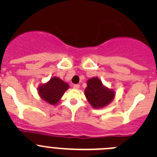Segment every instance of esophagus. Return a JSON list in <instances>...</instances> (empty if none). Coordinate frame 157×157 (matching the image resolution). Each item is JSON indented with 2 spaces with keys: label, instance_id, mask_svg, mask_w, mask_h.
Listing matches in <instances>:
<instances>
[{
  "label": "esophagus",
  "instance_id": "obj_1",
  "mask_svg": "<svg viewBox=\"0 0 157 157\" xmlns=\"http://www.w3.org/2000/svg\"><path fill=\"white\" fill-rule=\"evenodd\" d=\"M73 87H74V89H77V90H78V89L80 88V85H79V84H74Z\"/></svg>",
  "mask_w": 157,
  "mask_h": 157
}]
</instances>
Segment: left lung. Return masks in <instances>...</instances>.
<instances>
[{
    "label": "left lung",
    "mask_w": 157,
    "mask_h": 157,
    "mask_svg": "<svg viewBox=\"0 0 157 157\" xmlns=\"http://www.w3.org/2000/svg\"><path fill=\"white\" fill-rule=\"evenodd\" d=\"M87 86L85 89V96L93 108L101 109L108 105L114 99L115 90L104 86L100 79L92 77L87 80Z\"/></svg>",
    "instance_id": "1"
}]
</instances>
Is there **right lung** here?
<instances>
[{
    "label": "right lung",
    "instance_id": "add662e5",
    "mask_svg": "<svg viewBox=\"0 0 157 157\" xmlns=\"http://www.w3.org/2000/svg\"><path fill=\"white\" fill-rule=\"evenodd\" d=\"M67 89H69L68 83L63 81L59 77H52L47 83L39 85L37 90L42 100L55 105L59 102Z\"/></svg>",
    "mask_w": 157,
    "mask_h": 157
}]
</instances>
